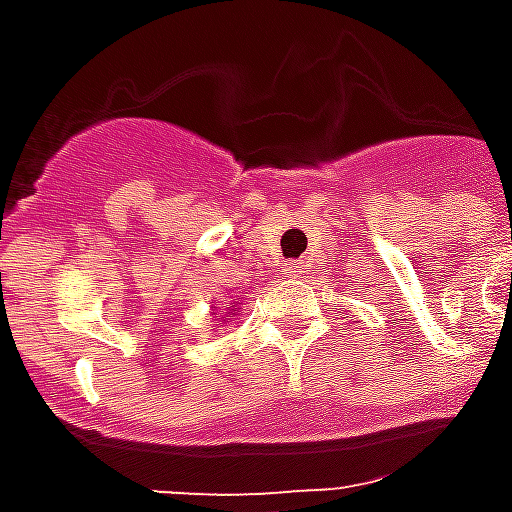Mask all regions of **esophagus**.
Here are the masks:
<instances>
[{"mask_svg": "<svg viewBox=\"0 0 512 512\" xmlns=\"http://www.w3.org/2000/svg\"><path fill=\"white\" fill-rule=\"evenodd\" d=\"M285 271H288V277H299L301 263H299V260H293V263H285Z\"/></svg>", "mask_w": 512, "mask_h": 512, "instance_id": "obj_1", "label": "esophagus"}]
</instances>
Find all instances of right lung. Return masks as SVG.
I'll return each mask as SVG.
<instances>
[{"label": "right lung", "mask_w": 512, "mask_h": 512, "mask_svg": "<svg viewBox=\"0 0 512 512\" xmlns=\"http://www.w3.org/2000/svg\"><path fill=\"white\" fill-rule=\"evenodd\" d=\"M233 315H235V312H233Z\"/></svg>", "instance_id": "1"}]
</instances>
